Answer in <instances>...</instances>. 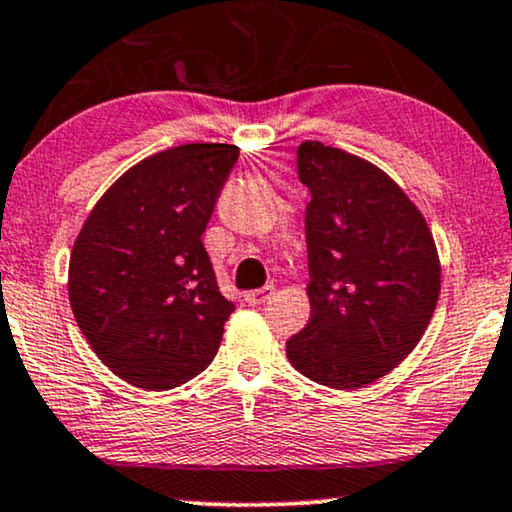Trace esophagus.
<instances>
[{
  "label": "esophagus",
  "mask_w": 512,
  "mask_h": 512,
  "mask_svg": "<svg viewBox=\"0 0 512 512\" xmlns=\"http://www.w3.org/2000/svg\"><path fill=\"white\" fill-rule=\"evenodd\" d=\"M276 291H274V286H264V288H257V291H250V293H245V303L248 305H262V303H267L269 298H272Z\"/></svg>",
  "instance_id": "34e87169"
}]
</instances>
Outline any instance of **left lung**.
I'll return each mask as SVG.
<instances>
[{"label": "left lung", "instance_id": "left-lung-1", "mask_svg": "<svg viewBox=\"0 0 512 512\" xmlns=\"http://www.w3.org/2000/svg\"><path fill=\"white\" fill-rule=\"evenodd\" d=\"M310 322L286 341L291 365L329 389H360L415 350L439 303L441 264L422 212L367 159L305 140Z\"/></svg>", "mask_w": 512, "mask_h": 512}]
</instances>
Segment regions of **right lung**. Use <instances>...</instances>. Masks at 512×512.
<instances>
[{
  "instance_id": "1",
  "label": "right lung",
  "mask_w": 512,
  "mask_h": 512,
  "mask_svg": "<svg viewBox=\"0 0 512 512\" xmlns=\"http://www.w3.org/2000/svg\"><path fill=\"white\" fill-rule=\"evenodd\" d=\"M236 159L226 143L143 159L97 200L73 243V317L104 365L138 389L186 384L217 355L233 303L202 233Z\"/></svg>"
}]
</instances>
